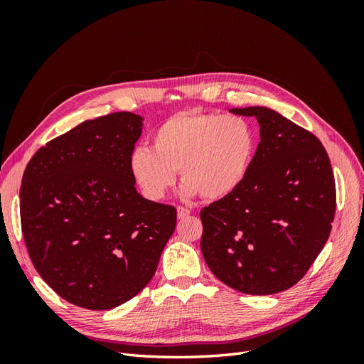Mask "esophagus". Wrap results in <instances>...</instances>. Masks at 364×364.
<instances>
[{"instance_id":"esophagus-1","label":"esophagus","mask_w":364,"mask_h":364,"mask_svg":"<svg viewBox=\"0 0 364 364\" xmlns=\"http://www.w3.org/2000/svg\"><path fill=\"white\" fill-rule=\"evenodd\" d=\"M190 209L188 208H185V206H178V217L179 218H185V217H188L190 215Z\"/></svg>"}]
</instances>
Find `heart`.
<instances>
[{"instance_id": "heart-1", "label": "heart", "mask_w": 364, "mask_h": 364, "mask_svg": "<svg viewBox=\"0 0 364 364\" xmlns=\"http://www.w3.org/2000/svg\"><path fill=\"white\" fill-rule=\"evenodd\" d=\"M153 149L138 146L129 167L150 200H161L181 171L183 193L222 199L245 181L257 135L243 117L196 111L179 112L155 130Z\"/></svg>"}]
</instances>
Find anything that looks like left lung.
Returning a JSON list of instances; mask_svg holds the SVG:
<instances>
[{
	"label": "left lung",
	"mask_w": 364,
	"mask_h": 364,
	"mask_svg": "<svg viewBox=\"0 0 364 364\" xmlns=\"http://www.w3.org/2000/svg\"><path fill=\"white\" fill-rule=\"evenodd\" d=\"M230 112L255 117L261 141L238 188L202 208L200 247L230 289L274 294L305 277L331 232V162L316 135L272 109Z\"/></svg>",
	"instance_id": "8db88e82"
}]
</instances>
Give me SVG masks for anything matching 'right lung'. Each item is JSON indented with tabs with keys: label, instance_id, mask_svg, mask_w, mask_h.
Masks as SVG:
<instances>
[{
	"label": "right lung",
	"instance_id": "right-lung-1",
	"mask_svg": "<svg viewBox=\"0 0 364 364\" xmlns=\"http://www.w3.org/2000/svg\"><path fill=\"white\" fill-rule=\"evenodd\" d=\"M141 117L114 112L51 139L21 182V229L33 266L65 301L111 310L153 278L178 211L135 188L129 158Z\"/></svg>",
	"mask_w": 364,
	"mask_h": 364
}]
</instances>
